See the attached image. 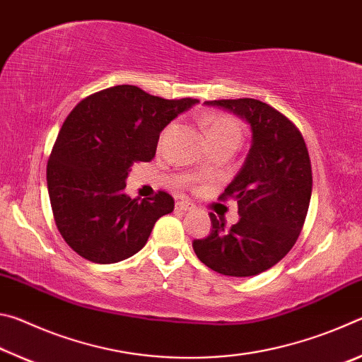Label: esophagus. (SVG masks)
I'll return each instance as SVG.
<instances>
[{"mask_svg": "<svg viewBox=\"0 0 362 362\" xmlns=\"http://www.w3.org/2000/svg\"><path fill=\"white\" fill-rule=\"evenodd\" d=\"M175 207H177V209H179V211H192L194 206H193L192 203H189V201L182 199V201H177Z\"/></svg>", "mask_w": 362, "mask_h": 362, "instance_id": "1", "label": "esophagus"}]
</instances>
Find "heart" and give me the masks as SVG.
Returning <instances> with one entry per match:
<instances>
[{"label":"heart","instance_id":"b5f03b06","mask_svg":"<svg viewBox=\"0 0 362 362\" xmlns=\"http://www.w3.org/2000/svg\"><path fill=\"white\" fill-rule=\"evenodd\" d=\"M170 131V126L166 127L163 132V139L168 136ZM207 136L209 139H218V137H233L236 140H241L243 129L241 124L235 118H231L228 115H216L209 119L207 124Z\"/></svg>","mask_w":362,"mask_h":362}]
</instances>
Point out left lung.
<instances>
[{"label":"left lung","mask_w":362,"mask_h":362,"mask_svg":"<svg viewBox=\"0 0 362 362\" xmlns=\"http://www.w3.org/2000/svg\"><path fill=\"white\" fill-rule=\"evenodd\" d=\"M231 110L252 129V145L238 175L218 199H235L240 222L226 228L211 212L209 236L194 240L198 259L225 276H254L284 259L308 212L313 175L298 127L265 102L209 100Z\"/></svg>","instance_id":"obj_1"}]
</instances>
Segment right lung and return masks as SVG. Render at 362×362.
Listing matches in <instances>:
<instances>
[{
  "label": "right lung",
  "mask_w": 362,
  "mask_h": 362,
  "mask_svg": "<svg viewBox=\"0 0 362 362\" xmlns=\"http://www.w3.org/2000/svg\"><path fill=\"white\" fill-rule=\"evenodd\" d=\"M196 102L121 84L86 97L66 116L46 179L57 230L78 255L94 263L124 260L145 246L156 220L174 211L164 189L131 199L126 177L134 163L155 158L159 134Z\"/></svg>",
  "instance_id": "right-lung-1"
}]
</instances>
